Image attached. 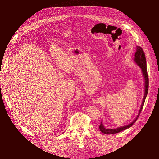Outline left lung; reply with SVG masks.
Returning a JSON list of instances; mask_svg holds the SVG:
<instances>
[{"label": "left lung", "mask_w": 159, "mask_h": 159, "mask_svg": "<svg viewBox=\"0 0 159 159\" xmlns=\"http://www.w3.org/2000/svg\"><path fill=\"white\" fill-rule=\"evenodd\" d=\"M133 61H134L135 63L139 66V68H140L142 74H143V76L144 78V97L143 101H142L140 107L139 109V113L136 116V118L133 120L131 122L127 125H124V126L117 127L115 128H106L102 122H101V124L99 126V129L100 131H101L102 133H104V134L106 135H111V134H115V133H117L119 132H120L122 131H124L126 129L129 128L131 127L133 124H134L138 117L139 116V115L142 111V109H143L145 100L148 94V86H149V80H148V73H147V68H146V57L144 52L143 51V49H142L140 46H136V52L135 53V57L133 58Z\"/></svg>", "instance_id": "1"}]
</instances>
